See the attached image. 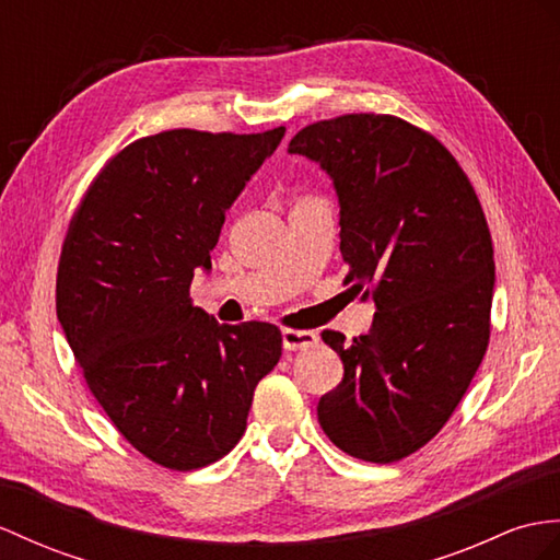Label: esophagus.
Listing matches in <instances>:
<instances>
[{"label": "esophagus", "instance_id": "34e87169", "mask_svg": "<svg viewBox=\"0 0 560 560\" xmlns=\"http://www.w3.org/2000/svg\"><path fill=\"white\" fill-rule=\"evenodd\" d=\"M316 342H318V335L311 332V330H290V327H284V330H282L284 351H304Z\"/></svg>", "mask_w": 560, "mask_h": 560}]
</instances>
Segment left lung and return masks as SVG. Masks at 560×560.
Here are the masks:
<instances>
[{
    "instance_id": "8db88e82",
    "label": "left lung",
    "mask_w": 560,
    "mask_h": 560,
    "mask_svg": "<svg viewBox=\"0 0 560 560\" xmlns=\"http://www.w3.org/2000/svg\"><path fill=\"white\" fill-rule=\"evenodd\" d=\"M288 152L332 177L345 284L377 308L351 342L323 330L345 377L318 422L353 458L401 460L452 418L489 345L494 247L480 199L448 149L397 116L318 120Z\"/></svg>"
}]
</instances>
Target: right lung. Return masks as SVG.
<instances>
[{"label":"right lung","mask_w":560,"mask_h":560,"mask_svg":"<svg viewBox=\"0 0 560 560\" xmlns=\"http://www.w3.org/2000/svg\"><path fill=\"white\" fill-rule=\"evenodd\" d=\"M256 135L166 130L106 163L71 218L57 316L94 399L140 454L171 470L223 458L258 380L282 353L270 323L221 325L192 304L225 211L276 152Z\"/></svg>","instance_id":"obj_1"}]
</instances>
